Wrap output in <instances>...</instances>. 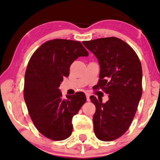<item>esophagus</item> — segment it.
Segmentation results:
<instances>
[{
	"mask_svg": "<svg viewBox=\"0 0 160 160\" xmlns=\"http://www.w3.org/2000/svg\"><path fill=\"white\" fill-rule=\"evenodd\" d=\"M86 95V98H87V101H90V95L88 93L85 94Z\"/></svg>",
	"mask_w": 160,
	"mask_h": 160,
	"instance_id": "esophagus-1",
	"label": "esophagus"
}]
</instances>
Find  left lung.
<instances>
[{
	"label": "left lung",
	"instance_id": "1",
	"mask_svg": "<svg viewBox=\"0 0 160 160\" xmlns=\"http://www.w3.org/2000/svg\"><path fill=\"white\" fill-rule=\"evenodd\" d=\"M98 60L100 80L95 88L108 94L106 103L90 97L95 106L92 118L98 139L110 142L124 133L132 123L142 95V69L132 47L116 37L82 42Z\"/></svg>",
	"mask_w": 160,
	"mask_h": 160
}]
</instances>
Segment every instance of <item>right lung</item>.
Listing matches in <instances>:
<instances>
[{
	"instance_id": "1",
	"label": "right lung",
	"mask_w": 160,
	"mask_h": 160,
	"mask_svg": "<svg viewBox=\"0 0 160 160\" xmlns=\"http://www.w3.org/2000/svg\"><path fill=\"white\" fill-rule=\"evenodd\" d=\"M88 52L80 42L53 39L36 50L28 62L24 78V101L39 132L54 141L66 139L72 132V119L86 101L84 92L63 99L59 87L70 68Z\"/></svg>"
}]
</instances>
